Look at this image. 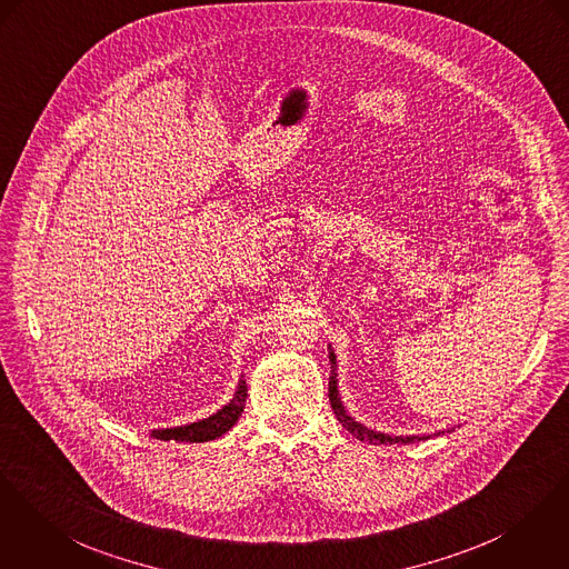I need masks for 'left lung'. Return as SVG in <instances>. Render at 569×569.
I'll use <instances>...</instances> for the list:
<instances>
[{"label": "left lung", "mask_w": 569, "mask_h": 569, "mask_svg": "<svg viewBox=\"0 0 569 569\" xmlns=\"http://www.w3.org/2000/svg\"><path fill=\"white\" fill-rule=\"evenodd\" d=\"M329 361H331V381H329V400H331V407H333V413L338 416V420L342 422V427L349 429V433H352L355 438L361 439V441H368V443H411V441H420V439H429L431 436H386V433H377L372 429H366L363 425L355 422L347 413L342 400H340V392H338V363H336V355L333 350H329Z\"/></svg>", "instance_id": "left-lung-1"}]
</instances>
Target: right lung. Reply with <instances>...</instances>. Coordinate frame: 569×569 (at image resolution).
I'll list each match as a JSON object with an SVG mask.
<instances>
[{
	"instance_id": "1",
	"label": "right lung",
	"mask_w": 569,
	"mask_h": 569,
	"mask_svg": "<svg viewBox=\"0 0 569 569\" xmlns=\"http://www.w3.org/2000/svg\"><path fill=\"white\" fill-rule=\"evenodd\" d=\"M244 400H247V383L240 379L236 396L219 409L214 416L203 418L199 422L192 425H183V427H173V429H158L151 431V436L156 439H173V441H210V439L224 436L242 416L244 411Z\"/></svg>"
}]
</instances>
